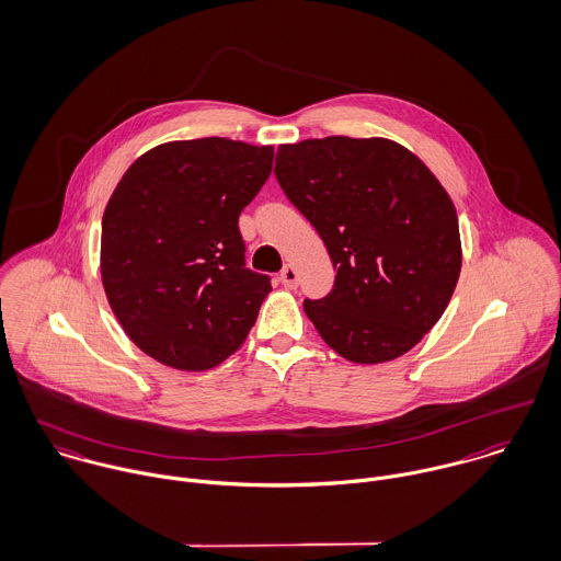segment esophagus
I'll use <instances>...</instances> for the list:
<instances>
[{"label": "esophagus", "mask_w": 561, "mask_h": 561, "mask_svg": "<svg viewBox=\"0 0 561 561\" xmlns=\"http://www.w3.org/2000/svg\"><path fill=\"white\" fill-rule=\"evenodd\" d=\"M279 282L286 286V288H297V282H299V273L295 266H284L282 273H279Z\"/></svg>", "instance_id": "34e87169"}]
</instances>
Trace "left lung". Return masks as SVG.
<instances>
[{
  "instance_id": "obj_1",
  "label": "left lung",
  "mask_w": 561,
  "mask_h": 561,
  "mask_svg": "<svg viewBox=\"0 0 561 561\" xmlns=\"http://www.w3.org/2000/svg\"><path fill=\"white\" fill-rule=\"evenodd\" d=\"M275 175L317 227L334 290L304 310L337 355L397 359L447 310L461 271L457 213L445 186L390 138H308L277 147Z\"/></svg>"
}]
</instances>
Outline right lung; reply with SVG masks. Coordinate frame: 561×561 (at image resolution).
Returning <instances> with one entry per match:
<instances>
[{
  "instance_id": "right-lung-1",
  "label": "right lung",
  "mask_w": 561,
  "mask_h": 561,
  "mask_svg": "<svg viewBox=\"0 0 561 561\" xmlns=\"http://www.w3.org/2000/svg\"><path fill=\"white\" fill-rule=\"evenodd\" d=\"M273 145L162 142L114 188L100 268L116 321L156 362L199 373L236 353L273 290L244 268L238 217L273 169Z\"/></svg>"
}]
</instances>
